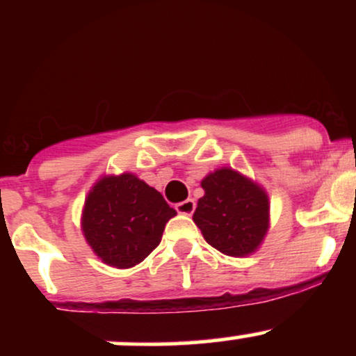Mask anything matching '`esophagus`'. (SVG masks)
<instances>
[{
    "instance_id": "1",
    "label": "esophagus",
    "mask_w": 356,
    "mask_h": 356,
    "mask_svg": "<svg viewBox=\"0 0 356 356\" xmlns=\"http://www.w3.org/2000/svg\"><path fill=\"white\" fill-rule=\"evenodd\" d=\"M175 211H177L179 214L191 216L192 212L195 211V201H194V199H187V201H182V202L175 204Z\"/></svg>"
}]
</instances>
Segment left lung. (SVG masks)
I'll return each mask as SVG.
<instances>
[{
	"label": "left lung",
	"mask_w": 356,
	"mask_h": 356,
	"mask_svg": "<svg viewBox=\"0 0 356 356\" xmlns=\"http://www.w3.org/2000/svg\"><path fill=\"white\" fill-rule=\"evenodd\" d=\"M194 222L204 239L227 256H248L259 246L269 224L266 192L232 169H219L201 182Z\"/></svg>",
	"instance_id": "left-lung-1"
}]
</instances>
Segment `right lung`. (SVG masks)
<instances>
[{
  "mask_svg": "<svg viewBox=\"0 0 356 356\" xmlns=\"http://www.w3.org/2000/svg\"><path fill=\"white\" fill-rule=\"evenodd\" d=\"M175 214L161 192L134 174L110 175L90 191L81 226L104 263L130 268L159 246L165 222Z\"/></svg>",
  "mask_w": 356,
  "mask_h": 356,
  "instance_id": "1",
  "label": "right lung"
}]
</instances>
